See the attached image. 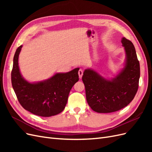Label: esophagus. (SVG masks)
Returning <instances> with one entry per match:
<instances>
[{
    "label": "esophagus",
    "mask_w": 152,
    "mask_h": 152,
    "mask_svg": "<svg viewBox=\"0 0 152 152\" xmlns=\"http://www.w3.org/2000/svg\"><path fill=\"white\" fill-rule=\"evenodd\" d=\"M83 70H81V69H80V70H79V72H78V73H79V78L80 79H81V78L82 77V75H83Z\"/></svg>",
    "instance_id": "obj_1"
}]
</instances>
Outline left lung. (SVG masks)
Listing matches in <instances>:
<instances>
[{
    "label": "left lung",
    "mask_w": 152,
    "mask_h": 152,
    "mask_svg": "<svg viewBox=\"0 0 152 152\" xmlns=\"http://www.w3.org/2000/svg\"><path fill=\"white\" fill-rule=\"evenodd\" d=\"M121 42L126 54V65L112 80L87 69L82 76L86 99L89 107L98 113H111L126 107L134 99L139 87L140 66L131 41L123 37Z\"/></svg>",
    "instance_id": "left-lung-1"
}]
</instances>
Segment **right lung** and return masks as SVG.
Instances as JSON below:
<instances>
[{
	"label": "right lung",
	"mask_w": 152,
	"mask_h": 152,
	"mask_svg": "<svg viewBox=\"0 0 152 152\" xmlns=\"http://www.w3.org/2000/svg\"><path fill=\"white\" fill-rule=\"evenodd\" d=\"M21 48L20 45L16 50L11 72L12 86L18 102L24 109L38 116L48 117L61 113L65 108L71 89L79 80V68L56 73L42 82L30 83L23 78L18 66Z\"/></svg>",
	"instance_id": "add662e5"
}]
</instances>
